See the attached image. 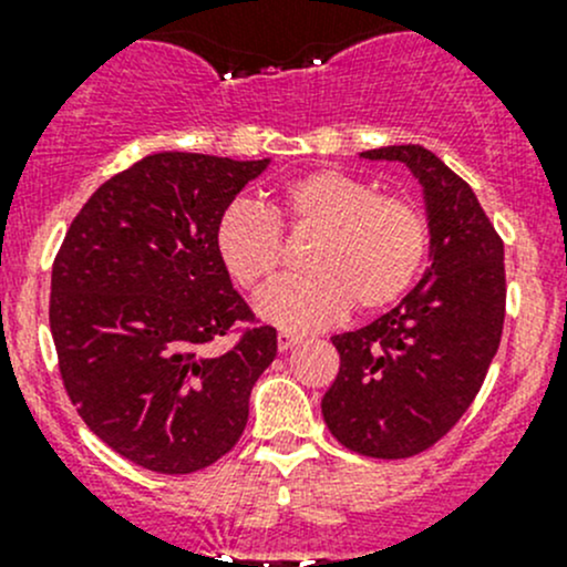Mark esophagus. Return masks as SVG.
I'll use <instances>...</instances> for the list:
<instances>
[{
    "label": "esophagus",
    "mask_w": 567,
    "mask_h": 567,
    "mask_svg": "<svg viewBox=\"0 0 567 567\" xmlns=\"http://www.w3.org/2000/svg\"><path fill=\"white\" fill-rule=\"evenodd\" d=\"M301 342L299 334H293V331H279L277 334V348L279 351H290V348H296Z\"/></svg>",
    "instance_id": "1"
}]
</instances>
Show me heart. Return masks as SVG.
Here are the masks:
<instances>
[{
  "label": "heart",
  "instance_id": "heart-1",
  "mask_svg": "<svg viewBox=\"0 0 567 567\" xmlns=\"http://www.w3.org/2000/svg\"><path fill=\"white\" fill-rule=\"evenodd\" d=\"M318 233L305 251L307 274L257 296V316L290 331L337 323L351 305L379 312L403 299L420 277L431 230L420 205L381 194L346 169H316L279 194V214L233 203L216 221V251L241 288H260L282 266V233Z\"/></svg>",
  "mask_w": 567,
  "mask_h": 567
}]
</instances>
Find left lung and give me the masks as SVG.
I'll use <instances>...</instances> for the list:
<instances>
[{
  "instance_id": "8db88e82",
  "label": "left lung",
  "mask_w": 567,
  "mask_h": 567,
  "mask_svg": "<svg viewBox=\"0 0 567 567\" xmlns=\"http://www.w3.org/2000/svg\"><path fill=\"white\" fill-rule=\"evenodd\" d=\"M400 162L422 183L431 266L386 316L334 334L340 373L323 394L331 436L370 458L433 447L483 386L505 323V244L474 197L422 145L364 151Z\"/></svg>"
}]
</instances>
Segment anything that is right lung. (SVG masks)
<instances>
[{
    "label": "right lung",
    "mask_w": 567,
    "mask_h": 567,
    "mask_svg": "<svg viewBox=\"0 0 567 567\" xmlns=\"http://www.w3.org/2000/svg\"><path fill=\"white\" fill-rule=\"evenodd\" d=\"M268 167L153 153L84 203L51 268L49 323L68 398L114 453L192 474L236 447L277 357L216 251V221ZM249 322L227 354L207 342Z\"/></svg>",
    "instance_id": "obj_1"
}]
</instances>
